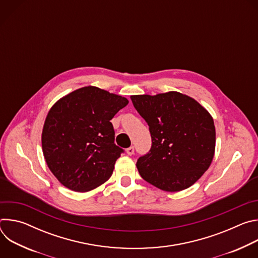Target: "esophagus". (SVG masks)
Returning a JSON list of instances; mask_svg holds the SVG:
<instances>
[{
  "instance_id": "34e87169",
  "label": "esophagus",
  "mask_w": 258,
  "mask_h": 258,
  "mask_svg": "<svg viewBox=\"0 0 258 258\" xmlns=\"http://www.w3.org/2000/svg\"><path fill=\"white\" fill-rule=\"evenodd\" d=\"M126 153H127V155H130V156H132L134 153H135V149H134V147L132 146V147H130V148H127L126 149Z\"/></svg>"
}]
</instances>
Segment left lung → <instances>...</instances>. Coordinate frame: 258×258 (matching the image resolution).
I'll list each match as a JSON object with an SVG mask.
<instances>
[{"instance_id":"obj_1","label":"left lung","mask_w":258,"mask_h":258,"mask_svg":"<svg viewBox=\"0 0 258 258\" xmlns=\"http://www.w3.org/2000/svg\"><path fill=\"white\" fill-rule=\"evenodd\" d=\"M149 125L150 151L140 157L141 176L166 192L182 191L210 166L215 150L212 116L195 99L178 92L131 96Z\"/></svg>"}]
</instances>
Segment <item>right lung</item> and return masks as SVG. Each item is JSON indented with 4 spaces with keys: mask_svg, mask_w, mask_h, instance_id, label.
Segmentation results:
<instances>
[{
    "mask_svg": "<svg viewBox=\"0 0 258 258\" xmlns=\"http://www.w3.org/2000/svg\"><path fill=\"white\" fill-rule=\"evenodd\" d=\"M126 98L89 86L58 100L46 117L42 147L48 167L62 185L88 192L111 176L123 152L110 122Z\"/></svg>",
    "mask_w": 258,
    "mask_h": 258,
    "instance_id": "add662e5",
    "label": "right lung"
}]
</instances>
